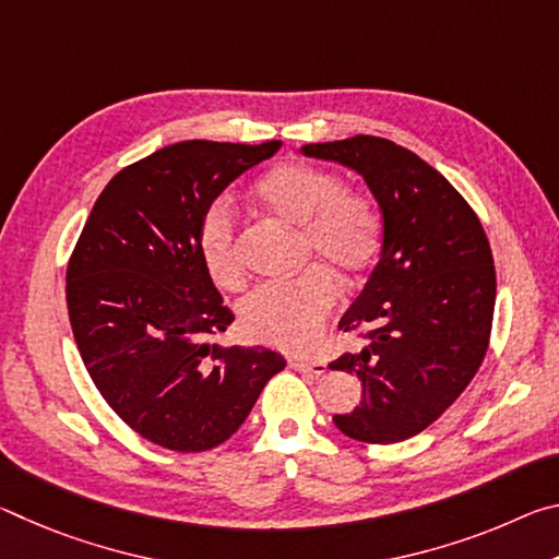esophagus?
Here are the masks:
<instances>
[{
  "instance_id": "34e87169",
  "label": "esophagus",
  "mask_w": 559,
  "mask_h": 559,
  "mask_svg": "<svg viewBox=\"0 0 559 559\" xmlns=\"http://www.w3.org/2000/svg\"><path fill=\"white\" fill-rule=\"evenodd\" d=\"M288 365L298 372H310V374H323L328 370L325 359H302V357H290Z\"/></svg>"
}]
</instances>
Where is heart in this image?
Returning a JSON list of instances; mask_svg holds the SVG:
<instances>
[{
	"label": "heart",
	"mask_w": 559,
	"mask_h": 559,
	"mask_svg": "<svg viewBox=\"0 0 559 559\" xmlns=\"http://www.w3.org/2000/svg\"><path fill=\"white\" fill-rule=\"evenodd\" d=\"M259 202L281 219L298 226L302 249L347 276L367 271L382 249V214L362 194L345 192L343 179L308 163H283L257 185ZM197 249L210 276L224 288L239 286L243 269L236 251L231 202L206 206ZM337 300L333 276L323 269L302 273L290 283H266L239 306L243 333L261 343L300 349L323 333L325 318Z\"/></svg>",
	"instance_id": "heart-1"
}]
</instances>
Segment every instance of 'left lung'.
I'll use <instances>...</instances> for the list:
<instances>
[{"mask_svg":"<svg viewBox=\"0 0 559 559\" xmlns=\"http://www.w3.org/2000/svg\"><path fill=\"white\" fill-rule=\"evenodd\" d=\"M365 179L382 212V249L337 328H370L330 370L357 374L362 400L335 427L365 443H396L437 421L488 349L496 308L493 253L466 200L419 155L384 138L302 145Z\"/></svg>","mask_w":559,"mask_h":559,"instance_id":"8db88e82","label":"left lung"}]
</instances>
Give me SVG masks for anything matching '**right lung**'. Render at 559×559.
Segmentation results:
<instances>
[{"label":"right lung","instance_id":"right-lung-1","mask_svg":"<svg viewBox=\"0 0 559 559\" xmlns=\"http://www.w3.org/2000/svg\"><path fill=\"white\" fill-rule=\"evenodd\" d=\"M278 147L157 150L110 179L75 243L66 302L83 365L110 409L157 447H219L286 367L269 347L216 343L234 316L197 249L206 206Z\"/></svg>","mask_w":559,"mask_h":559}]
</instances>
